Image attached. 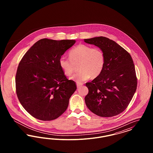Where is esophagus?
Returning a JSON list of instances; mask_svg holds the SVG:
<instances>
[{
	"instance_id": "obj_1",
	"label": "esophagus",
	"mask_w": 153,
	"mask_h": 153,
	"mask_svg": "<svg viewBox=\"0 0 153 153\" xmlns=\"http://www.w3.org/2000/svg\"><path fill=\"white\" fill-rule=\"evenodd\" d=\"M82 85V84H80V83H77V87H80V86H81Z\"/></svg>"
}]
</instances>
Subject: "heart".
<instances>
[{
  "mask_svg": "<svg viewBox=\"0 0 153 153\" xmlns=\"http://www.w3.org/2000/svg\"><path fill=\"white\" fill-rule=\"evenodd\" d=\"M69 58L61 57L59 66L66 76H70L74 72L76 65H79L77 73L71 77L77 83L81 84L90 79L99 76L105 65V56L99 48H92L84 44H80L69 52Z\"/></svg>",
  "mask_w": 153,
  "mask_h": 153,
  "instance_id": "1",
  "label": "heart"
}]
</instances>
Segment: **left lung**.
Returning <instances> with one entry per match:
<instances>
[{
    "instance_id": "obj_1",
    "label": "left lung",
    "mask_w": 153,
    "mask_h": 153,
    "mask_svg": "<svg viewBox=\"0 0 153 153\" xmlns=\"http://www.w3.org/2000/svg\"><path fill=\"white\" fill-rule=\"evenodd\" d=\"M101 49L105 65L101 74L87 82L85 102L88 109L101 117L122 113L131 102L137 87V78L131 55L115 41L104 36L85 39Z\"/></svg>"
}]
</instances>
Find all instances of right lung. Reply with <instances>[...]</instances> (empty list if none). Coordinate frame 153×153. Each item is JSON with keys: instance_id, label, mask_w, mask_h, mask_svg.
<instances>
[{"instance_id": "add662e5", "label": "right lung", "mask_w": 153, "mask_h": 153, "mask_svg": "<svg viewBox=\"0 0 153 153\" xmlns=\"http://www.w3.org/2000/svg\"><path fill=\"white\" fill-rule=\"evenodd\" d=\"M75 40L44 38L34 44L22 57L15 76L16 92L23 107L37 119H57L67 109L77 87L68 80L59 60Z\"/></svg>"}]
</instances>
